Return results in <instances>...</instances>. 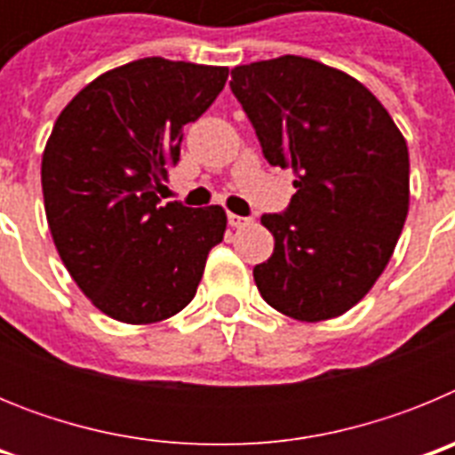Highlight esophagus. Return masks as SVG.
<instances>
[{
	"mask_svg": "<svg viewBox=\"0 0 455 455\" xmlns=\"http://www.w3.org/2000/svg\"><path fill=\"white\" fill-rule=\"evenodd\" d=\"M228 223H230L232 228H243V225L251 223V219H243V216H236V214H228Z\"/></svg>",
	"mask_w": 455,
	"mask_h": 455,
	"instance_id": "esophagus-1",
	"label": "esophagus"
}]
</instances>
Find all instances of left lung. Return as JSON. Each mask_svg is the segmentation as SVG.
I'll return each mask as SVG.
<instances>
[{"instance_id":"1","label":"left lung","mask_w":455,"mask_h":455,"mask_svg":"<svg viewBox=\"0 0 455 455\" xmlns=\"http://www.w3.org/2000/svg\"><path fill=\"white\" fill-rule=\"evenodd\" d=\"M230 88L267 162L296 178L287 212L262 216L275 246L252 268L257 289L291 319H335L367 296L403 230V134L367 86L305 56L236 66Z\"/></svg>"}]
</instances>
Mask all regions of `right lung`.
Returning a JSON list of instances; mask_svg holds the SVG:
<instances>
[{"label": "right lung", "instance_id": "add662e5", "mask_svg": "<svg viewBox=\"0 0 455 455\" xmlns=\"http://www.w3.org/2000/svg\"><path fill=\"white\" fill-rule=\"evenodd\" d=\"M228 68L148 56L92 79L70 100L40 166L45 214L68 273L123 323L178 315L196 296L223 207L162 204L182 127L212 107Z\"/></svg>", "mask_w": 455, "mask_h": 455}]
</instances>
